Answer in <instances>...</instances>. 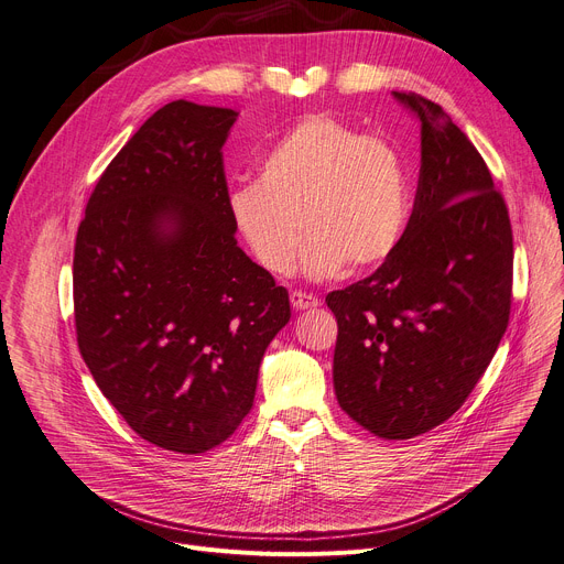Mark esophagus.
<instances>
[{
  "label": "esophagus",
  "instance_id": "obj_1",
  "mask_svg": "<svg viewBox=\"0 0 564 564\" xmlns=\"http://www.w3.org/2000/svg\"><path fill=\"white\" fill-rule=\"evenodd\" d=\"M291 305L295 310H312L318 307V297L307 291H291Z\"/></svg>",
  "mask_w": 564,
  "mask_h": 564
}]
</instances>
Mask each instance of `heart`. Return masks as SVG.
Here are the masks:
<instances>
[{
    "label": "heart",
    "instance_id": "b5f03b06",
    "mask_svg": "<svg viewBox=\"0 0 564 564\" xmlns=\"http://www.w3.org/2000/svg\"><path fill=\"white\" fill-rule=\"evenodd\" d=\"M227 209L252 259L273 275L293 269L303 231L307 275H337L346 263L373 269L399 248L408 223L405 161L389 139L312 113L263 154L257 182L229 191Z\"/></svg>",
    "mask_w": 564,
    "mask_h": 564
}]
</instances>
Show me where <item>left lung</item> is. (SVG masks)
Returning a JSON list of instances; mask_svg holds the SVG:
<instances>
[{"instance_id": "1", "label": "left lung", "mask_w": 564, "mask_h": 564, "mask_svg": "<svg viewBox=\"0 0 564 564\" xmlns=\"http://www.w3.org/2000/svg\"><path fill=\"white\" fill-rule=\"evenodd\" d=\"M391 95L421 124L414 209L382 267L325 303L341 410L376 437L412 440L451 419L489 367L510 321L514 248L465 131L421 95Z\"/></svg>"}]
</instances>
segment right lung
<instances>
[{
	"label": "right lung",
	"mask_w": 564,
	"mask_h": 564,
	"mask_svg": "<svg viewBox=\"0 0 564 564\" xmlns=\"http://www.w3.org/2000/svg\"><path fill=\"white\" fill-rule=\"evenodd\" d=\"M237 111L175 99L97 180L79 223V352L145 442L184 455L223 444L252 410L289 293L237 246L223 143Z\"/></svg>",
	"instance_id": "right-lung-1"
}]
</instances>
